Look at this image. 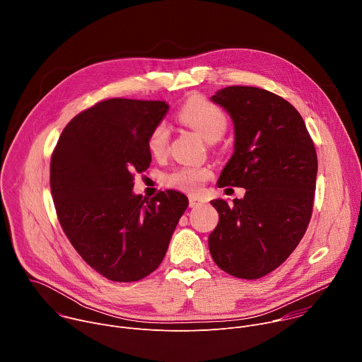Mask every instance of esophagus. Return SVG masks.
<instances>
[{
    "label": "esophagus",
    "instance_id": "1",
    "mask_svg": "<svg viewBox=\"0 0 362 362\" xmlns=\"http://www.w3.org/2000/svg\"><path fill=\"white\" fill-rule=\"evenodd\" d=\"M204 203H206V200L202 199V197H196V196H190V197H189L190 208H197V206H202V204H204Z\"/></svg>",
    "mask_w": 362,
    "mask_h": 362
}]
</instances>
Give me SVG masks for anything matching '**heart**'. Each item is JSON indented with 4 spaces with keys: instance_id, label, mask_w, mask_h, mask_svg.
<instances>
[{
    "instance_id": "heart-1",
    "label": "heart",
    "mask_w": 362,
    "mask_h": 362,
    "mask_svg": "<svg viewBox=\"0 0 362 362\" xmlns=\"http://www.w3.org/2000/svg\"><path fill=\"white\" fill-rule=\"evenodd\" d=\"M177 117L186 126L197 130L204 140L211 143L218 141L229 126V119L226 112L218 106L216 103L206 98L200 94H193L189 97L177 112ZM170 133L165 123H158L154 126L146 140L148 153L154 158H163L169 147ZM214 176L211 168L208 166H180L166 173L163 182L166 186L186 192L199 193L204 183Z\"/></svg>"
}]
</instances>
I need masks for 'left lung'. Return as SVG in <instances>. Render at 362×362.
I'll return each mask as SVG.
<instances>
[{"label": "left lung", "instance_id": "left-lung-1", "mask_svg": "<svg viewBox=\"0 0 362 362\" xmlns=\"http://www.w3.org/2000/svg\"><path fill=\"white\" fill-rule=\"evenodd\" d=\"M212 100L235 124V151L218 186L246 193L233 204L211 202L219 223L209 235V250L222 271L257 279L288 259L311 221L315 146L298 110L268 90L230 86Z\"/></svg>", "mask_w": 362, "mask_h": 362}]
</instances>
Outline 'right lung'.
<instances>
[{
	"label": "right lung",
	"instance_id": "add662e5",
	"mask_svg": "<svg viewBox=\"0 0 362 362\" xmlns=\"http://www.w3.org/2000/svg\"><path fill=\"white\" fill-rule=\"evenodd\" d=\"M168 110L160 100H101L64 127L51 154L59 222L83 259L115 282L159 268L189 204L177 190L151 199L133 193L134 173L151 162L147 136Z\"/></svg>",
	"mask_w": 362,
	"mask_h": 362
}]
</instances>
